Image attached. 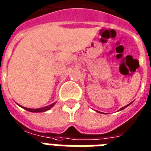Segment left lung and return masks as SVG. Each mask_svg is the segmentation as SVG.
Wrapping results in <instances>:
<instances>
[{"mask_svg":"<svg viewBox=\"0 0 151 151\" xmlns=\"http://www.w3.org/2000/svg\"><path fill=\"white\" fill-rule=\"evenodd\" d=\"M128 105H127V106H125V107L122 108V109H120V110H122V109H125V108H126V107H127V106H128Z\"/></svg>","mask_w":151,"mask_h":151,"instance_id":"obj_1","label":"left lung"}]
</instances>
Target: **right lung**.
Returning a JSON list of instances; mask_svg holds the SVG:
<instances>
[{"label": "right lung", "mask_w": 151, "mask_h": 151, "mask_svg": "<svg viewBox=\"0 0 151 151\" xmlns=\"http://www.w3.org/2000/svg\"><path fill=\"white\" fill-rule=\"evenodd\" d=\"M55 105V103L52 104V105H49V106H46V107L44 108H41V109H28V108H24V107H22L24 109L27 110V111H31V112H42V111H47V110L50 109L53 106V105Z\"/></svg>", "instance_id": "1"}]
</instances>
